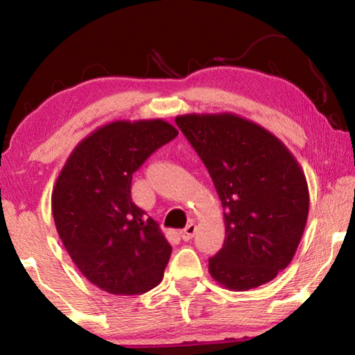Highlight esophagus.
I'll return each mask as SVG.
<instances>
[{
  "label": "esophagus",
  "mask_w": 355,
  "mask_h": 355,
  "mask_svg": "<svg viewBox=\"0 0 355 355\" xmlns=\"http://www.w3.org/2000/svg\"><path fill=\"white\" fill-rule=\"evenodd\" d=\"M197 232V225L194 222H189L188 225H186L182 232H180V236H182L183 241H189V239L196 235Z\"/></svg>",
  "instance_id": "34e87169"
}]
</instances>
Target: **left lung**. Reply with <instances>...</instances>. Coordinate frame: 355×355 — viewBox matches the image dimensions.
<instances>
[{
    "label": "left lung",
    "mask_w": 355,
    "mask_h": 355,
    "mask_svg": "<svg viewBox=\"0 0 355 355\" xmlns=\"http://www.w3.org/2000/svg\"><path fill=\"white\" fill-rule=\"evenodd\" d=\"M175 122L211 175L225 239L209 275L233 291L271 282L291 263L309 216L302 167L277 136L233 112L184 114Z\"/></svg>",
    "instance_id": "obj_1"
}]
</instances>
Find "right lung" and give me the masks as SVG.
Segmentation results:
<instances>
[{"label":"right lung","instance_id":"right-lung-1","mask_svg":"<svg viewBox=\"0 0 355 355\" xmlns=\"http://www.w3.org/2000/svg\"><path fill=\"white\" fill-rule=\"evenodd\" d=\"M178 135L163 119L114 120L71 150L51 194L58 235L76 268L110 294L131 296L163 280L172 245L131 199V178Z\"/></svg>","mask_w":355,"mask_h":355}]
</instances>
